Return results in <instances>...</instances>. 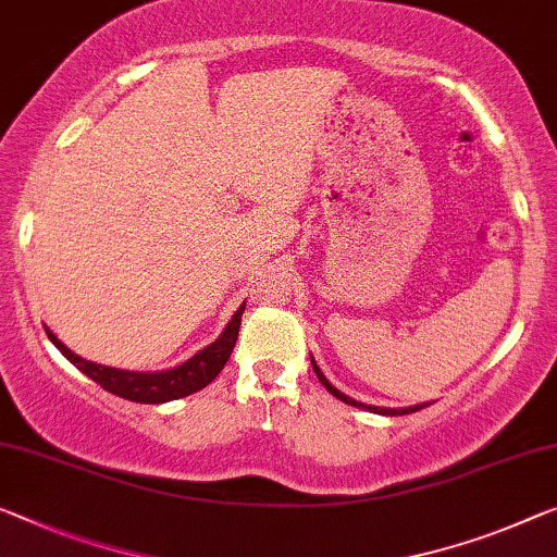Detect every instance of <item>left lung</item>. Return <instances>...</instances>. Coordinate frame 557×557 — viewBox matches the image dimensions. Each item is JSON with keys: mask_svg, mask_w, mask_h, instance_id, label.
I'll return each instance as SVG.
<instances>
[{"mask_svg": "<svg viewBox=\"0 0 557 557\" xmlns=\"http://www.w3.org/2000/svg\"><path fill=\"white\" fill-rule=\"evenodd\" d=\"M311 366H313V371H315V375H319V381L323 383V388H326L331 396H336L338 400H344V404H348V406H356V408H366V410H373V413H381V416H404V413H416V410H421V408H425L428 404H423V406H413V408H400V410H396V408H379V406H363V404H358V400H354V398H348L346 393H341L336 386H331L329 383V379L326 375L321 373V368L315 366V361L311 358Z\"/></svg>", "mask_w": 557, "mask_h": 557, "instance_id": "8db88e82", "label": "left lung"}]
</instances>
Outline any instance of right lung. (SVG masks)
Segmentation results:
<instances>
[{
  "instance_id": "add662e5",
  "label": "right lung",
  "mask_w": 557,
  "mask_h": 557,
  "mask_svg": "<svg viewBox=\"0 0 557 557\" xmlns=\"http://www.w3.org/2000/svg\"><path fill=\"white\" fill-rule=\"evenodd\" d=\"M246 304L238 306L234 319L228 321L224 333L213 341L211 346L199 350L189 361L171 368V371L161 373H136V371H119V368L99 366L91 363L87 358L72 354L62 341H59L54 333L47 329V336L51 344H54L66 361H72L84 375H89L94 383H99L101 388L114 393L119 398L134 400V404H166V400H176L184 396H191V393L207 388L209 383L221 373V368L226 366L231 350L236 346L238 338V326H242V313Z\"/></svg>"
}]
</instances>
